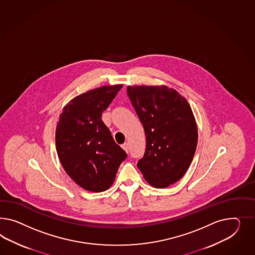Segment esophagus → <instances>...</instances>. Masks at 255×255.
Segmentation results:
<instances>
[{"label": "esophagus", "instance_id": "obj_1", "mask_svg": "<svg viewBox=\"0 0 255 255\" xmlns=\"http://www.w3.org/2000/svg\"><path fill=\"white\" fill-rule=\"evenodd\" d=\"M122 147L128 153V151H129V144L128 143H124V145H122Z\"/></svg>", "mask_w": 255, "mask_h": 255}]
</instances>
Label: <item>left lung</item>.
<instances>
[{
  "instance_id": "obj_1",
  "label": "left lung",
  "mask_w": 255,
  "mask_h": 255,
  "mask_svg": "<svg viewBox=\"0 0 255 255\" xmlns=\"http://www.w3.org/2000/svg\"><path fill=\"white\" fill-rule=\"evenodd\" d=\"M127 93L146 139L138 169L150 186L168 187L184 176L197 148L192 110L185 97L166 85L128 86Z\"/></svg>"
}]
</instances>
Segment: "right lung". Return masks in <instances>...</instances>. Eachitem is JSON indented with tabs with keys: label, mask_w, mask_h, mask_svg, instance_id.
I'll use <instances>...</instances> for the list:
<instances>
[{
	"label": "right lung",
	"mask_w": 255,
	"mask_h": 255,
	"mask_svg": "<svg viewBox=\"0 0 255 255\" xmlns=\"http://www.w3.org/2000/svg\"><path fill=\"white\" fill-rule=\"evenodd\" d=\"M123 84L102 86L74 97L67 104L55 130L56 152L64 170L78 186L102 192L113 184L127 157L102 121Z\"/></svg>",
	"instance_id": "1"
}]
</instances>
